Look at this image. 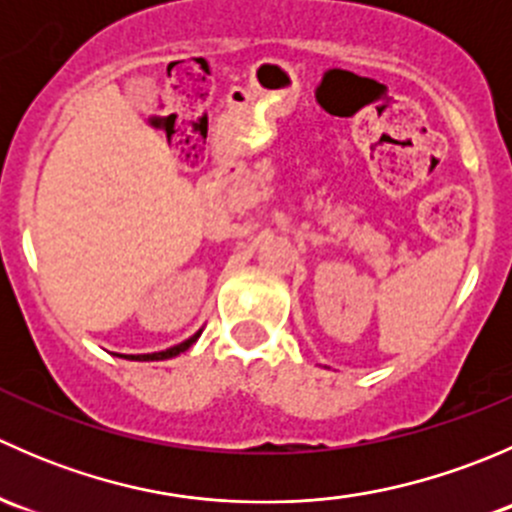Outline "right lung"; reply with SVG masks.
<instances>
[{"mask_svg": "<svg viewBox=\"0 0 512 512\" xmlns=\"http://www.w3.org/2000/svg\"><path fill=\"white\" fill-rule=\"evenodd\" d=\"M200 332H203V329H200ZM200 332H195L193 337L185 339V342H180V344H175V347L165 349V352H156V354H121V356H123V359H131V361H163V359H173V356H178L180 352H185V349L193 347V344L198 342Z\"/></svg>", "mask_w": 512, "mask_h": 512, "instance_id": "add662e5", "label": "right lung"}]
</instances>
